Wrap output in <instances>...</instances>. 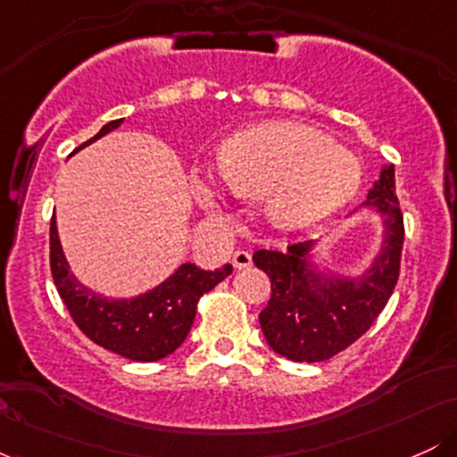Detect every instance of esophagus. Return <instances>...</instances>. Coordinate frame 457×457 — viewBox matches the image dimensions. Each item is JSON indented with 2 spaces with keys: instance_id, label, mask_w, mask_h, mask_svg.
<instances>
[{
  "instance_id": "obj_1",
  "label": "esophagus",
  "mask_w": 457,
  "mask_h": 457,
  "mask_svg": "<svg viewBox=\"0 0 457 457\" xmlns=\"http://www.w3.org/2000/svg\"><path fill=\"white\" fill-rule=\"evenodd\" d=\"M232 264H234L238 270H245V269H251V264H253V260H251L249 251H236L234 258H232Z\"/></svg>"
}]
</instances>
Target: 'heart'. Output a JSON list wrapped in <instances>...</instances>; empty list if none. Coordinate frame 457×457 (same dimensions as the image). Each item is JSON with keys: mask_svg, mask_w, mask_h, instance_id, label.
Returning a JSON list of instances; mask_svg holds the SVG:
<instances>
[{"mask_svg": "<svg viewBox=\"0 0 457 457\" xmlns=\"http://www.w3.org/2000/svg\"><path fill=\"white\" fill-rule=\"evenodd\" d=\"M219 171L236 195L266 197L269 219L281 229L324 221L363 182L353 152L303 122H264L232 135L219 152ZM191 187L199 202L221 204V180L211 170L193 171Z\"/></svg>", "mask_w": 457, "mask_h": 457, "instance_id": "b5f03b06", "label": "heart"}]
</instances>
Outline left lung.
I'll return each mask as SVG.
<instances>
[{
    "instance_id": "left-lung-1",
    "label": "left lung",
    "mask_w": 457,
    "mask_h": 457,
    "mask_svg": "<svg viewBox=\"0 0 457 457\" xmlns=\"http://www.w3.org/2000/svg\"><path fill=\"white\" fill-rule=\"evenodd\" d=\"M363 206L380 214L382 243L370 269L356 279L312 264V240L290 245L286 253H253L255 266L270 277V301L260 313V327L277 354L296 363L327 361L353 345L385 309L400 277L403 245L393 165H385Z\"/></svg>"
}]
</instances>
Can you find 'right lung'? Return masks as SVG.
<instances>
[{"instance_id":"add662e5","label":"right lung","mask_w":457,"mask_h":457,"mask_svg":"<svg viewBox=\"0 0 457 457\" xmlns=\"http://www.w3.org/2000/svg\"><path fill=\"white\" fill-rule=\"evenodd\" d=\"M124 120H113L104 124L92 141L104 137L122 124ZM72 152V154H75ZM51 275L62 301L83 330V335L94 344L103 345L109 353H115L124 359L152 363L165 359L187 339L188 330L197 313V301L206 292H211L217 283L232 272V266L204 270L195 264H182L170 279H165L154 290L135 298H104L83 283L71 272V266L62 251L60 236H57L55 217L51 219Z\"/></svg>"}]
</instances>
